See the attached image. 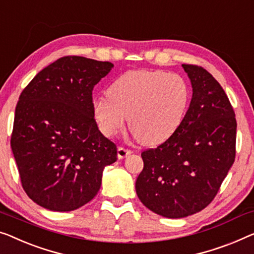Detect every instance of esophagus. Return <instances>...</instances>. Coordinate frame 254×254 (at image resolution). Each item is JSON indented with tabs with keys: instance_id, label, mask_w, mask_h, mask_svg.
Wrapping results in <instances>:
<instances>
[{
	"instance_id": "1",
	"label": "esophagus",
	"mask_w": 254,
	"mask_h": 254,
	"mask_svg": "<svg viewBox=\"0 0 254 254\" xmlns=\"http://www.w3.org/2000/svg\"><path fill=\"white\" fill-rule=\"evenodd\" d=\"M132 154V150L124 148V147H119L117 148V156H119L120 160H122L124 157H127L128 155Z\"/></svg>"
}]
</instances>
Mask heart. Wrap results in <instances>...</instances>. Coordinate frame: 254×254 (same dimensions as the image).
I'll list each match as a JSON object with an SVG mask.
<instances>
[{
  "label": "heart",
  "mask_w": 254,
  "mask_h": 254,
  "mask_svg": "<svg viewBox=\"0 0 254 254\" xmlns=\"http://www.w3.org/2000/svg\"><path fill=\"white\" fill-rule=\"evenodd\" d=\"M108 99L93 103L100 131L113 137L128 128L143 145H158L175 134L186 116L190 89L181 75L162 70H131L107 90Z\"/></svg>",
  "instance_id": "obj_1"
}]
</instances>
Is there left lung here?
Wrapping results in <instances>:
<instances>
[{
    "label": "left lung",
    "instance_id": "obj_1",
    "mask_svg": "<svg viewBox=\"0 0 254 254\" xmlns=\"http://www.w3.org/2000/svg\"><path fill=\"white\" fill-rule=\"evenodd\" d=\"M192 97L172 137L143 150L135 181L139 199L165 218H185L209 205L235 161L236 119L224 89L203 67L184 64Z\"/></svg>",
    "mask_w": 254,
    "mask_h": 254
}]
</instances>
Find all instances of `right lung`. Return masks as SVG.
Here are the masks:
<instances>
[{
  "mask_svg": "<svg viewBox=\"0 0 254 254\" xmlns=\"http://www.w3.org/2000/svg\"><path fill=\"white\" fill-rule=\"evenodd\" d=\"M109 62L66 56L36 74L19 97L11 148L21 186L30 199L58 212L90 202L116 145L98 128L94 85L113 68Z\"/></svg>",
  "mask_w": 254,
  "mask_h": 254,
  "instance_id": "add662e5",
  "label": "right lung"
}]
</instances>
